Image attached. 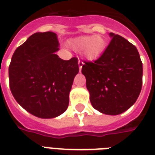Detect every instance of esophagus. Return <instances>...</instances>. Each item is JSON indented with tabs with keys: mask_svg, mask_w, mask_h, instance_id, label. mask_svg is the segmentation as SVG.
<instances>
[{
	"mask_svg": "<svg viewBox=\"0 0 155 155\" xmlns=\"http://www.w3.org/2000/svg\"><path fill=\"white\" fill-rule=\"evenodd\" d=\"M78 64H79V68H80V71H81V69H82V66H83V64H84V63H83L82 61L79 59V61H78Z\"/></svg>",
	"mask_w": 155,
	"mask_h": 155,
	"instance_id": "1",
	"label": "esophagus"
}]
</instances>
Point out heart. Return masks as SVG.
<instances>
[{"label":"heart","instance_id":"heart-1","mask_svg":"<svg viewBox=\"0 0 155 155\" xmlns=\"http://www.w3.org/2000/svg\"><path fill=\"white\" fill-rule=\"evenodd\" d=\"M69 46L75 51H82L87 60H96L106 49V41L101 35L80 36L69 42Z\"/></svg>","mask_w":155,"mask_h":155}]
</instances>
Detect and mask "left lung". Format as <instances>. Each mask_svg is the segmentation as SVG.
Segmentation results:
<instances>
[{
  "label": "left lung",
  "instance_id": "1",
  "mask_svg": "<svg viewBox=\"0 0 155 155\" xmlns=\"http://www.w3.org/2000/svg\"><path fill=\"white\" fill-rule=\"evenodd\" d=\"M104 52L94 62L84 61L82 73L92 107L107 115L124 113L142 90V63L135 46L113 33Z\"/></svg>",
  "mask_w": 155,
  "mask_h": 155
}]
</instances>
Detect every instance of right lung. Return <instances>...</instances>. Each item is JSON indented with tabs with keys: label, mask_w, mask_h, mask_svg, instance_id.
<instances>
[{
	"label": "right lung",
	"mask_w": 155,
	"mask_h": 155,
	"mask_svg": "<svg viewBox=\"0 0 155 155\" xmlns=\"http://www.w3.org/2000/svg\"><path fill=\"white\" fill-rule=\"evenodd\" d=\"M55 33H35L13 53L8 67L9 87L23 108L40 118L67 110L69 92L79 72L78 58H60Z\"/></svg>",
	"instance_id": "right-lung-1"
}]
</instances>
